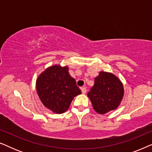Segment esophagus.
<instances>
[{
	"mask_svg": "<svg viewBox=\"0 0 152 152\" xmlns=\"http://www.w3.org/2000/svg\"><path fill=\"white\" fill-rule=\"evenodd\" d=\"M81 91H82V93H86V87H82V88H81Z\"/></svg>",
	"mask_w": 152,
	"mask_h": 152,
	"instance_id": "esophagus-1",
	"label": "esophagus"
}]
</instances>
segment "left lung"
Returning a JSON list of instances; mask_svg holds the SVG:
<instances>
[{"instance_id": "obj_1", "label": "left lung", "mask_w": 152, "mask_h": 152, "mask_svg": "<svg viewBox=\"0 0 152 152\" xmlns=\"http://www.w3.org/2000/svg\"><path fill=\"white\" fill-rule=\"evenodd\" d=\"M93 109L97 113L105 114L117 109L124 95L122 82L113 74L100 72L95 78V84L88 93Z\"/></svg>"}]
</instances>
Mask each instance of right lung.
Returning <instances> with one entry per match:
<instances>
[{
  "label": "right lung",
  "mask_w": 152,
  "mask_h": 152,
  "mask_svg": "<svg viewBox=\"0 0 152 152\" xmlns=\"http://www.w3.org/2000/svg\"><path fill=\"white\" fill-rule=\"evenodd\" d=\"M36 87L43 105L56 113L67 111L74 97L82 93L67 66L48 68L37 78Z\"/></svg>",
  "instance_id": "1"
}]
</instances>
